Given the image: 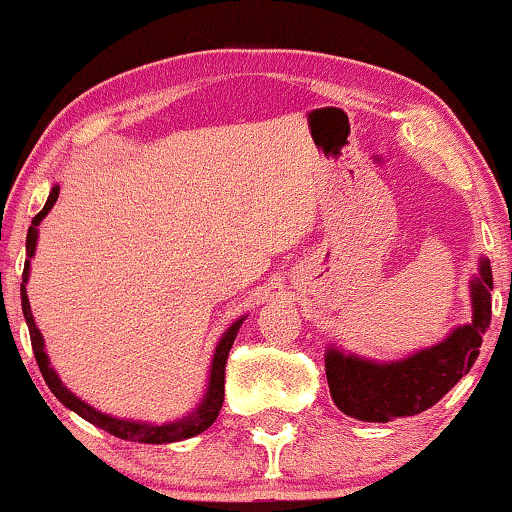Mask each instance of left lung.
I'll use <instances>...</instances> for the list:
<instances>
[{
    "label": "left lung",
    "mask_w": 512,
    "mask_h": 512,
    "mask_svg": "<svg viewBox=\"0 0 512 512\" xmlns=\"http://www.w3.org/2000/svg\"><path fill=\"white\" fill-rule=\"evenodd\" d=\"M473 321L459 326L440 345L403 361L373 363L328 349L326 377L333 403L361 422H394L436 405L478 359L482 335L492 321V268L480 263L473 279Z\"/></svg>",
    "instance_id": "obj_1"
}]
</instances>
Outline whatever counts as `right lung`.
<instances>
[{
  "label": "right lung",
  "mask_w": 512,
  "mask_h": 512,
  "mask_svg": "<svg viewBox=\"0 0 512 512\" xmlns=\"http://www.w3.org/2000/svg\"><path fill=\"white\" fill-rule=\"evenodd\" d=\"M58 195H60V186H53V191H51V195H48L44 209H41V212L34 216L32 226H30V230H27V242H25L27 263H25V270H23V284H20V300H23V314H25L27 328H30L32 352H34V359H37V366L41 370V375H44V380L48 384V389L53 391L55 398H58L62 405H67L69 410H74L76 415L86 419V422L100 426V429H104L116 438L135 440V443L163 445V443H177V440L198 436V433L209 429V426L214 424V419L219 417V410L223 405V387H226L228 352H230V347H233V342L237 338V331H240L242 319L235 321V324L230 326L226 333H223L219 347H216V352H214L212 375H209L207 394H205V398H202V403L198 405V410H195L193 415L179 419V422H174V424L153 426V424L123 422V419H114L109 415H102V412H97L95 408H90L88 403H83L81 398H76L67 387H62L60 377L55 375V370L51 366H48V356L44 352V338H41L39 328H37V324H34V317H32V310H30V300H27V291H25L27 277H30V258L34 256V249H37V226L46 219V214L51 212L55 200H58Z\"/></svg>",
  "instance_id": "add662e5"
}]
</instances>
